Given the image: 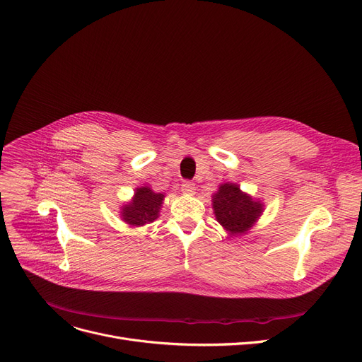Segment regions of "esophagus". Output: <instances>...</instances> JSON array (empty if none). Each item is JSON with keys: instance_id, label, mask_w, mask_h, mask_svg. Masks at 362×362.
<instances>
[{"instance_id": "obj_1", "label": "esophagus", "mask_w": 362, "mask_h": 362, "mask_svg": "<svg viewBox=\"0 0 362 362\" xmlns=\"http://www.w3.org/2000/svg\"><path fill=\"white\" fill-rule=\"evenodd\" d=\"M181 189H182V192L188 194V196H192V194L196 192V184L191 182V181H184L181 184Z\"/></svg>"}]
</instances>
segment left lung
Segmentation results:
<instances>
[{
  "label": "left lung",
  "instance_id": "left-lung-1",
  "mask_svg": "<svg viewBox=\"0 0 362 362\" xmlns=\"http://www.w3.org/2000/svg\"><path fill=\"white\" fill-rule=\"evenodd\" d=\"M211 200L217 221L230 236L246 233L264 211L259 200H254L232 182L221 184Z\"/></svg>",
  "mask_w": 362,
  "mask_h": 362
}]
</instances>
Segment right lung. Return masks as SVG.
<instances>
[{"label": "right lung", "mask_w": 362, "mask_h": 362, "mask_svg": "<svg viewBox=\"0 0 362 362\" xmlns=\"http://www.w3.org/2000/svg\"><path fill=\"white\" fill-rule=\"evenodd\" d=\"M163 194L152 191L149 187L137 188L132 202L122 207L120 216L130 226H144L152 223L159 217V210L163 202Z\"/></svg>", "instance_id": "add662e5"}]
</instances>
